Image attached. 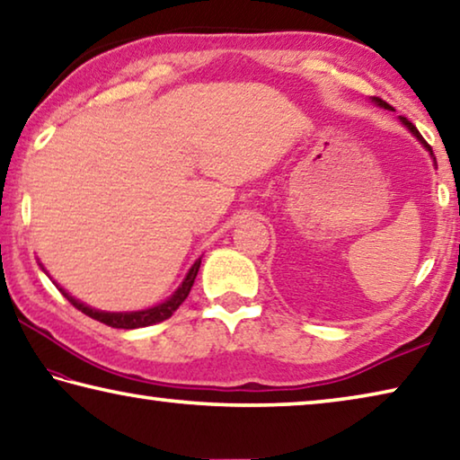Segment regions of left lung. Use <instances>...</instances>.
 Masks as SVG:
<instances>
[{
  "mask_svg": "<svg viewBox=\"0 0 460 460\" xmlns=\"http://www.w3.org/2000/svg\"><path fill=\"white\" fill-rule=\"evenodd\" d=\"M373 103H377L379 107H384V109H392V105H389V103H385V101H384V99H379V97H373ZM400 119H402V123H403V126H406V128H408V129L411 131V134H414V136H416V137L420 139V142H422V146H424V147H426V150H428V152H430V155H432V147L426 144V139H424L422 136H420V131L416 129V126H414V123H411V121H408L406 118H400ZM434 162H436V160H434Z\"/></svg>",
  "mask_w": 460,
  "mask_h": 460,
  "instance_id": "obj_1",
  "label": "left lung"
}]
</instances>
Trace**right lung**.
I'll return each mask as SVG.
<instances>
[{"instance_id":"add662e5","label":"right lung","mask_w":460,"mask_h":460,"mask_svg":"<svg viewBox=\"0 0 460 460\" xmlns=\"http://www.w3.org/2000/svg\"><path fill=\"white\" fill-rule=\"evenodd\" d=\"M199 268H200V260L192 263V268L189 270V274H186L184 282L178 286V290L170 296L166 302H162V305L147 308V310H137V313H101V310L89 308V306H84L83 302L75 300L73 296H68L65 290H62V288H58V290L65 294V298L71 302L76 310H81L83 314L95 318V321H99V323L113 326V329H139V326H150V324L166 321V318H170L176 313V308L181 306L186 300V296H189L190 288L194 284V278H197V274H199Z\"/></svg>"}]
</instances>
